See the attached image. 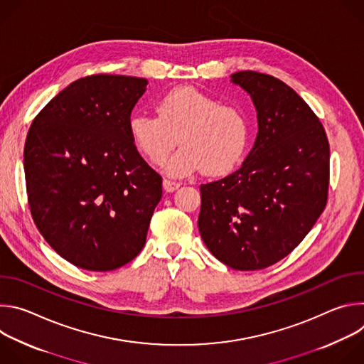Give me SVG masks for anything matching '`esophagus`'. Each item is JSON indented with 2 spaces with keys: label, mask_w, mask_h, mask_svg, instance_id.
Masks as SVG:
<instances>
[{
  "label": "esophagus",
  "mask_w": 364,
  "mask_h": 364,
  "mask_svg": "<svg viewBox=\"0 0 364 364\" xmlns=\"http://www.w3.org/2000/svg\"><path fill=\"white\" fill-rule=\"evenodd\" d=\"M180 186H181V184H180L178 181H173V180H167V178L163 181V187H164L166 191H174V190H177Z\"/></svg>",
  "instance_id": "obj_1"
}]
</instances>
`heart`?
Returning <instances> with one entry per match:
<instances>
[{
    "mask_svg": "<svg viewBox=\"0 0 364 364\" xmlns=\"http://www.w3.org/2000/svg\"><path fill=\"white\" fill-rule=\"evenodd\" d=\"M157 114L134 112L128 132L146 160L161 164L177 141L183 144L164 168L168 176H225L243 159L252 124L245 109L223 105L215 96L194 87H177L161 96Z\"/></svg>",
    "mask_w": 364,
    "mask_h": 364,
    "instance_id": "obj_1",
    "label": "heart"
}]
</instances>
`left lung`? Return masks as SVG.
<instances>
[{
    "instance_id": "1",
    "label": "left lung",
    "mask_w": 364,
    "mask_h": 364,
    "mask_svg": "<svg viewBox=\"0 0 364 364\" xmlns=\"http://www.w3.org/2000/svg\"><path fill=\"white\" fill-rule=\"evenodd\" d=\"M230 82L250 95L257 135L237 171L200 186L197 225L220 262L255 271L291 253L321 216L330 145L320 119L282 80L243 70Z\"/></svg>"
}]
</instances>
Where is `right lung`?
<instances>
[{"instance_id": "obj_1", "label": "right lung", "mask_w": 364, "mask_h": 364, "mask_svg": "<svg viewBox=\"0 0 364 364\" xmlns=\"http://www.w3.org/2000/svg\"><path fill=\"white\" fill-rule=\"evenodd\" d=\"M148 80L93 75L59 92L33 121L24 173L34 223L68 262L107 272L145 245L161 176L138 154L128 118Z\"/></svg>"}]
</instances>
